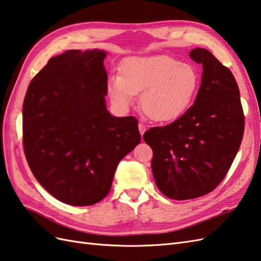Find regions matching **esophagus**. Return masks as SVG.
<instances>
[{
    "label": "esophagus",
    "mask_w": 261,
    "mask_h": 261,
    "mask_svg": "<svg viewBox=\"0 0 261 261\" xmlns=\"http://www.w3.org/2000/svg\"><path fill=\"white\" fill-rule=\"evenodd\" d=\"M139 131H140L141 136H143V133L147 131V125L143 124V123H139Z\"/></svg>",
    "instance_id": "obj_1"
}]
</instances>
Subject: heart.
Segmentation results:
<instances>
[{
  "label": "heart",
  "instance_id": "obj_1",
  "mask_svg": "<svg viewBox=\"0 0 261 261\" xmlns=\"http://www.w3.org/2000/svg\"><path fill=\"white\" fill-rule=\"evenodd\" d=\"M201 77L195 66L166 54L128 59L122 74H113L108 90L113 103L128 109L139 92L143 112L156 122H170L189 110Z\"/></svg>",
  "mask_w": 261,
  "mask_h": 261
}]
</instances>
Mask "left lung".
<instances>
[{"instance_id":"left-lung-1","label":"left lung","mask_w":261,"mask_h":261,"mask_svg":"<svg viewBox=\"0 0 261 261\" xmlns=\"http://www.w3.org/2000/svg\"><path fill=\"white\" fill-rule=\"evenodd\" d=\"M202 64L195 103L184 116L144 132L153 151L152 173L159 190L173 200L195 199L215 190L241 144L245 116L236 79L213 53L190 52Z\"/></svg>"}]
</instances>
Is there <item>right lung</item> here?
Wrapping results in <instances>:
<instances>
[{
    "label": "right lung",
    "mask_w": 261,
    "mask_h": 261,
    "mask_svg": "<svg viewBox=\"0 0 261 261\" xmlns=\"http://www.w3.org/2000/svg\"><path fill=\"white\" fill-rule=\"evenodd\" d=\"M101 50L48 60L23 102V148L35 179L60 201L91 205L111 189L119 162L140 143L135 117L108 112Z\"/></svg>",
    "instance_id": "obj_1"
}]
</instances>
